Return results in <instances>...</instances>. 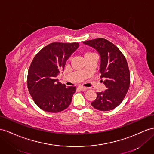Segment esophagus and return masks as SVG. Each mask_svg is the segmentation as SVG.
<instances>
[{
  "instance_id": "obj_1",
  "label": "esophagus",
  "mask_w": 154,
  "mask_h": 154,
  "mask_svg": "<svg viewBox=\"0 0 154 154\" xmlns=\"http://www.w3.org/2000/svg\"><path fill=\"white\" fill-rule=\"evenodd\" d=\"M78 89H79V90H81V91H86V90L88 89V88L84 87V86H78Z\"/></svg>"
}]
</instances>
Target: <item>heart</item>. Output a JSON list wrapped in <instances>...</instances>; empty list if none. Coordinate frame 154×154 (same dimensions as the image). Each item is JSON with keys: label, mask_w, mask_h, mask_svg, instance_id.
<instances>
[{"label": "heart", "mask_w": 154, "mask_h": 154, "mask_svg": "<svg viewBox=\"0 0 154 154\" xmlns=\"http://www.w3.org/2000/svg\"><path fill=\"white\" fill-rule=\"evenodd\" d=\"M94 54L93 53H91V52H86L85 53V58L89 57V56H92V55H94Z\"/></svg>", "instance_id": "b5f03b06"}]
</instances>
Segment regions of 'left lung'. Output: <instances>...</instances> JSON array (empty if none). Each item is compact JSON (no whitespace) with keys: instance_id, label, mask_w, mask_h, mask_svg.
Here are the masks:
<instances>
[{"instance_id":"left-lung-1","label":"left lung","mask_w":154,"mask_h":154,"mask_svg":"<svg viewBox=\"0 0 154 154\" xmlns=\"http://www.w3.org/2000/svg\"><path fill=\"white\" fill-rule=\"evenodd\" d=\"M95 49L100 56V73L104 78L106 90L97 92L96 99L91 104L99 111H111L119 105L127 94L130 85L128 62L118 47L104 38L83 42Z\"/></svg>"}]
</instances>
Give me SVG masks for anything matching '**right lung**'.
I'll return each mask as SVG.
<instances>
[{
	"label": "right lung",
	"mask_w": 154,
	"mask_h": 154,
	"mask_svg": "<svg viewBox=\"0 0 154 154\" xmlns=\"http://www.w3.org/2000/svg\"><path fill=\"white\" fill-rule=\"evenodd\" d=\"M79 45L78 43H50L39 51L32 60L29 69L27 86L35 103L44 111H62L72 102L76 87H66L57 77L64 71L67 60Z\"/></svg>",
	"instance_id": "add662e5"
}]
</instances>
